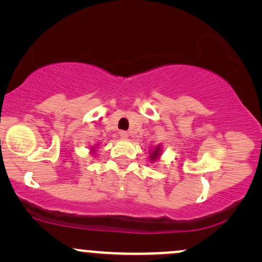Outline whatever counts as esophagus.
<instances>
[{
  "mask_svg": "<svg viewBox=\"0 0 262 262\" xmlns=\"http://www.w3.org/2000/svg\"><path fill=\"white\" fill-rule=\"evenodd\" d=\"M119 137L123 138V139H125V138H128V137H129L128 132H125V130H121V132H119Z\"/></svg>",
  "mask_w": 262,
  "mask_h": 262,
  "instance_id": "34e87169",
  "label": "esophagus"
}]
</instances>
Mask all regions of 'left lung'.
I'll list each match as a JSON object with an SVG mask.
<instances>
[{
  "label": "left lung",
  "instance_id": "obj_1",
  "mask_svg": "<svg viewBox=\"0 0 262 262\" xmlns=\"http://www.w3.org/2000/svg\"><path fill=\"white\" fill-rule=\"evenodd\" d=\"M159 152H160V148H159V146H158V148L154 150V152H152L151 156H150V158H151V160H156V158H158V156L160 155V154H159Z\"/></svg>",
  "mask_w": 262,
  "mask_h": 262
}]
</instances>
